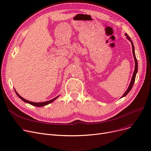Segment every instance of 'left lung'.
Here are the masks:
<instances>
[{
	"mask_svg": "<svg viewBox=\"0 0 151 151\" xmlns=\"http://www.w3.org/2000/svg\"><path fill=\"white\" fill-rule=\"evenodd\" d=\"M125 35L127 37V38L128 40H129L131 42V43H132V52H133V57H134V62H135V67H134V72H133V76H132V80H131V82H130V84L129 86V88L127 89V90L126 91V92L124 93V94L122 96V97H125L126 95H127V93L130 91V90L132 89V87L133 86V84L134 83V80H135V77H136V75H137V73L138 71V62H137V59L136 58V56H135V54H134V46H133V42L131 40L130 38L129 37V36L125 34Z\"/></svg>",
	"mask_w": 151,
	"mask_h": 151,
	"instance_id": "obj_1",
	"label": "left lung"
}]
</instances>
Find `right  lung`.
Returning <instances> with one entry per match:
<instances>
[{"label": "right lung", "mask_w": 151, "mask_h": 151, "mask_svg": "<svg viewBox=\"0 0 151 151\" xmlns=\"http://www.w3.org/2000/svg\"><path fill=\"white\" fill-rule=\"evenodd\" d=\"M15 91V90H14ZM15 92H16V93L17 94V96L22 100H23L24 101H25V102H27V103H28V104H30V105H34V106H45V105H47V104H50V103H51V102H52L54 100H55L58 97H55V98H54V99H52V100H49V101H44V102H41V103H35V102H32V101H29V100H26V99H24V98H22V97H21L17 93V92L15 91Z\"/></svg>", "instance_id": "right-lung-1"}]
</instances>
